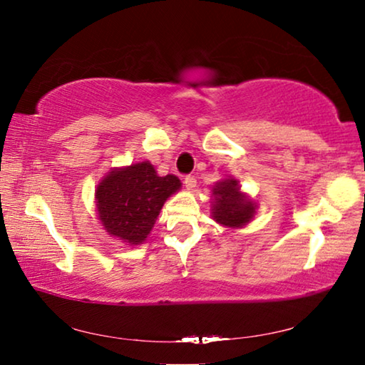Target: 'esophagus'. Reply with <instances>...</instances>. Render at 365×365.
<instances>
[{
    "label": "esophagus",
    "instance_id": "34e87169",
    "mask_svg": "<svg viewBox=\"0 0 365 365\" xmlns=\"http://www.w3.org/2000/svg\"><path fill=\"white\" fill-rule=\"evenodd\" d=\"M183 183H185V187H187V190H193L196 187V178L193 175H187L185 177Z\"/></svg>",
    "mask_w": 365,
    "mask_h": 365
}]
</instances>
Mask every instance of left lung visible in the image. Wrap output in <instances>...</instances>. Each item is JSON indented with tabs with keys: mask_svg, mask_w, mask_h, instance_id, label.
I'll list each match as a JSON object with an SVG mask.
<instances>
[{
	"mask_svg": "<svg viewBox=\"0 0 365 365\" xmlns=\"http://www.w3.org/2000/svg\"><path fill=\"white\" fill-rule=\"evenodd\" d=\"M212 217L228 228H242L256 214V202L240 191L238 180L225 178L212 187Z\"/></svg>",
	"mask_w": 365,
	"mask_h": 365,
	"instance_id": "obj_1",
	"label": "left lung"
}]
</instances>
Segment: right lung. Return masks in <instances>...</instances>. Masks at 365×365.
Wrapping results in <instances>:
<instances>
[{
    "label": "right lung",
    "instance_id": "right-lung-1",
    "mask_svg": "<svg viewBox=\"0 0 365 365\" xmlns=\"http://www.w3.org/2000/svg\"><path fill=\"white\" fill-rule=\"evenodd\" d=\"M180 187L175 175L159 177L150 160L113 169L96 187L98 219L110 237L140 245L150 235L165 200Z\"/></svg>",
    "mask_w": 365,
    "mask_h": 365
}]
</instances>
